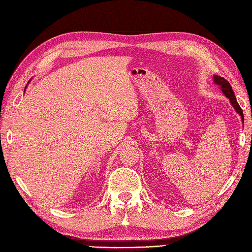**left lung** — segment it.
<instances>
[{
  "label": "left lung",
  "instance_id": "obj_1",
  "mask_svg": "<svg viewBox=\"0 0 252 252\" xmlns=\"http://www.w3.org/2000/svg\"><path fill=\"white\" fill-rule=\"evenodd\" d=\"M213 82H215V84H217V85L220 86V90H222V93L229 98V101L231 103V105L233 106V108L235 109V111L238 112L241 118H242V121L244 123V114H243V110L241 109L240 105L238 104V102H236V98H235V95H234V93L232 90V87L229 84V82H228L227 80H225L224 78L222 77H219V75L215 74L213 75Z\"/></svg>",
  "mask_w": 252,
  "mask_h": 252
}]
</instances>
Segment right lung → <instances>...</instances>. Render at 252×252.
I'll list each match as a JSON object with an SVG mask.
<instances>
[{"instance_id":"obj_1","label":"right lung","mask_w":252,"mask_h":252,"mask_svg":"<svg viewBox=\"0 0 252 252\" xmlns=\"http://www.w3.org/2000/svg\"><path fill=\"white\" fill-rule=\"evenodd\" d=\"M25 88H26V87H25Z\"/></svg>"}]
</instances>
